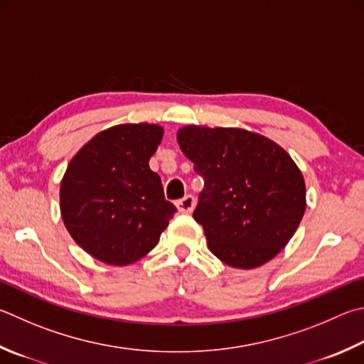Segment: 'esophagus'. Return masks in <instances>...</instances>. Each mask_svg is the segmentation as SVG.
I'll use <instances>...</instances> for the list:
<instances>
[{
  "label": "esophagus",
  "instance_id": "34e87169",
  "mask_svg": "<svg viewBox=\"0 0 364 364\" xmlns=\"http://www.w3.org/2000/svg\"><path fill=\"white\" fill-rule=\"evenodd\" d=\"M194 205H196V199H194V196H191V194H186L183 199L176 200V207L181 211V213H191V211L194 210Z\"/></svg>",
  "mask_w": 364,
  "mask_h": 364
}]
</instances>
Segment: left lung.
<instances>
[{"label":"left lung","mask_w":364,"mask_h":364,"mask_svg":"<svg viewBox=\"0 0 364 364\" xmlns=\"http://www.w3.org/2000/svg\"><path fill=\"white\" fill-rule=\"evenodd\" d=\"M183 154L203 176L194 210L208 248L235 269H255L291 240L306 211V183L285 149L255 132L186 125Z\"/></svg>","instance_id":"1"}]
</instances>
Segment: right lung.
I'll return each mask as SVG.
<instances>
[{
	"instance_id": "1",
	"label": "right lung",
	"mask_w": 364,
	"mask_h": 364,
	"mask_svg": "<svg viewBox=\"0 0 364 364\" xmlns=\"http://www.w3.org/2000/svg\"><path fill=\"white\" fill-rule=\"evenodd\" d=\"M156 124H119L97 134L70 161L60 213L79 247L109 266L141 259L161 239L176 207L149 168L162 141Z\"/></svg>"
}]
</instances>
